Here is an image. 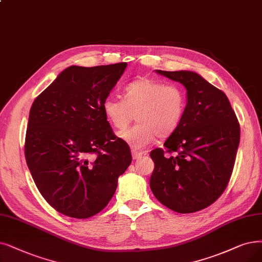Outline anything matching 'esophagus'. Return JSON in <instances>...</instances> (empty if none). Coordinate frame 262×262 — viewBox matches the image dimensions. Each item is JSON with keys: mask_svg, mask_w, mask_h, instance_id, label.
Here are the masks:
<instances>
[{"mask_svg": "<svg viewBox=\"0 0 262 262\" xmlns=\"http://www.w3.org/2000/svg\"><path fill=\"white\" fill-rule=\"evenodd\" d=\"M144 155V152H142V151H138V150H132V158L134 159V160H138V159H140V158H142V156Z\"/></svg>", "mask_w": 262, "mask_h": 262, "instance_id": "34e87169", "label": "esophagus"}]
</instances>
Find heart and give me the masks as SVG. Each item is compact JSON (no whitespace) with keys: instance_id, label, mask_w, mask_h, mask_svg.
Instances as JSON below:
<instances>
[{"instance_id":"b5f03b06","label":"heart","mask_w":262,"mask_h":262,"mask_svg":"<svg viewBox=\"0 0 262 262\" xmlns=\"http://www.w3.org/2000/svg\"><path fill=\"white\" fill-rule=\"evenodd\" d=\"M123 96L124 100L106 97L102 102V110L117 131H123L137 115L138 123L119 134L133 149L146 147L157 137H170L183 120L186 93L177 83L142 77L128 82L123 87Z\"/></svg>"}]
</instances>
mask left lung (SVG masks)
I'll return each mask as SVG.
<instances>
[{
    "instance_id": "left-lung-1",
    "label": "left lung",
    "mask_w": 262,
    "mask_h": 262,
    "mask_svg": "<svg viewBox=\"0 0 262 262\" xmlns=\"http://www.w3.org/2000/svg\"><path fill=\"white\" fill-rule=\"evenodd\" d=\"M157 73L187 89L181 124L150 151L155 169L150 189L170 210L194 213L213 204L231 179L239 143V124L225 93L194 72ZM176 152L165 156V152Z\"/></svg>"
}]
</instances>
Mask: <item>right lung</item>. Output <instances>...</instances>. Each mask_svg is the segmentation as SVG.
Listing matches in <instances>:
<instances>
[{
    "instance_id": "right-lung-1",
    "label": "right lung",
    "mask_w": 262,
    "mask_h": 262,
    "mask_svg": "<svg viewBox=\"0 0 262 262\" xmlns=\"http://www.w3.org/2000/svg\"><path fill=\"white\" fill-rule=\"evenodd\" d=\"M125 68L72 66L31 106L26 161L40 194L61 214L85 219L101 212L132 161L102 110Z\"/></svg>"
}]
</instances>
